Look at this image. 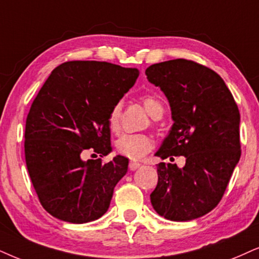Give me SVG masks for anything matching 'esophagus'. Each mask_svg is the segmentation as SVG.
Masks as SVG:
<instances>
[{"instance_id": "1", "label": "esophagus", "mask_w": 259, "mask_h": 259, "mask_svg": "<svg viewBox=\"0 0 259 259\" xmlns=\"http://www.w3.org/2000/svg\"><path fill=\"white\" fill-rule=\"evenodd\" d=\"M141 166L140 162H136V161H130L129 163V169L130 171H136L137 168H139Z\"/></svg>"}]
</instances>
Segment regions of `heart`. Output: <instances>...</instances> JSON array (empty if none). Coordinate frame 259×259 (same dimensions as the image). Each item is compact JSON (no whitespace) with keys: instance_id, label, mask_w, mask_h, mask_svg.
I'll return each instance as SVG.
<instances>
[{"instance_id":"1","label":"heart","mask_w":259,"mask_h":259,"mask_svg":"<svg viewBox=\"0 0 259 259\" xmlns=\"http://www.w3.org/2000/svg\"><path fill=\"white\" fill-rule=\"evenodd\" d=\"M142 104L147 113L154 119L161 118L163 114V105L161 101L153 96H145ZM120 119H122V101L114 103L107 114V124L112 133L120 130ZM154 142L152 137L146 134H124L117 140L116 149L120 155L132 160H140L152 150Z\"/></svg>"}]
</instances>
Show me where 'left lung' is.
<instances>
[{
    "label": "left lung",
    "instance_id": "1",
    "mask_svg": "<svg viewBox=\"0 0 259 259\" xmlns=\"http://www.w3.org/2000/svg\"><path fill=\"white\" fill-rule=\"evenodd\" d=\"M171 106L173 125L156 156H185V166L158 163L153 208L172 221H190L212 210L240 159L237 103L219 74L194 61L171 60L146 69Z\"/></svg>",
    "mask_w": 259,
    "mask_h": 259
}]
</instances>
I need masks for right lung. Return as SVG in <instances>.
I'll return each mask as SVG.
<instances>
[{"label":"right lung","instance_id":"1","mask_svg":"<svg viewBox=\"0 0 259 259\" xmlns=\"http://www.w3.org/2000/svg\"><path fill=\"white\" fill-rule=\"evenodd\" d=\"M136 68L97 61L58 65L42 84L26 118L25 158L42 208L71 224L103 217L129 160L103 158L112 150L107 114L134 86ZM97 156V155H96Z\"/></svg>","mask_w":259,"mask_h":259}]
</instances>
